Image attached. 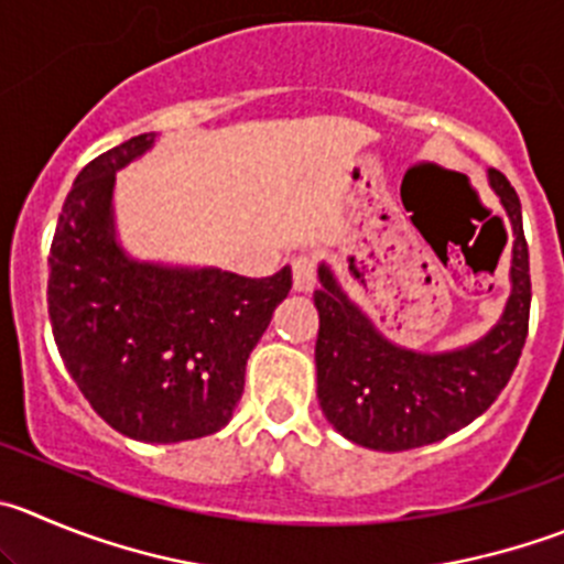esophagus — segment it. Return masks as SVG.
I'll return each mask as SVG.
<instances>
[{"label":"esophagus","mask_w":564,"mask_h":564,"mask_svg":"<svg viewBox=\"0 0 564 564\" xmlns=\"http://www.w3.org/2000/svg\"><path fill=\"white\" fill-rule=\"evenodd\" d=\"M293 288L296 291H313L315 288V260L310 254L293 257Z\"/></svg>","instance_id":"1"}]
</instances>
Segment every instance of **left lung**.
Segmentation results:
<instances>
[{
	"instance_id": "8db88e82",
	"label": "left lung",
	"mask_w": 564,
	"mask_h": 564,
	"mask_svg": "<svg viewBox=\"0 0 564 564\" xmlns=\"http://www.w3.org/2000/svg\"><path fill=\"white\" fill-rule=\"evenodd\" d=\"M490 182L512 221V296L485 340L448 354H417L384 340L326 265L318 268V401L326 421L377 452L429 446L468 426L501 395L529 335L532 276L520 198L501 171Z\"/></svg>"
}]
</instances>
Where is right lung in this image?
<instances>
[{"mask_svg":"<svg viewBox=\"0 0 564 564\" xmlns=\"http://www.w3.org/2000/svg\"><path fill=\"white\" fill-rule=\"evenodd\" d=\"M152 143L154 132L135 135L79 171L46 293L57 351L90 406L127 437L180 443L227 426L246 359L293 279L288 265L251 279L127 260L112 240V182Z\"/></svg>","mask_w":564,"mask_h":564,"instance_id":"right-lung-1","label":"right lung"}]
</instances>
